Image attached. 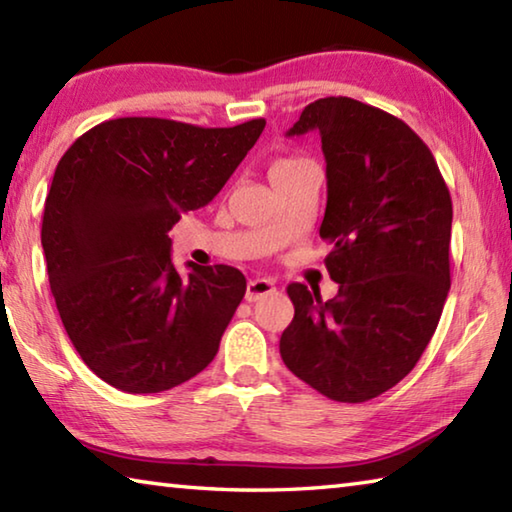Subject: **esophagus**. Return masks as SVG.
I'll return each mask as SVG.
<instances>
[{
  "label": "esophagus",
  "mask_w": 512,
  "mask_h": 512,
  "mask_svg": "<svg viewBox=\"0 0 512 512\" xmlns=\"http://www.w3.org/2000/svg\"><path fill=\"white\" fill-rule=\"evenodd\" d=\"M275 291V282L268 280V277H255L246 284V300L248 302H257L259 298L268 296V293Z\"/></svg>",
  "instance_id": "esophagus-1"
}]
</instances>
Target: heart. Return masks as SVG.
Instances as JSON below:
<instances>
[{"instance_id":"heart-1","label":"heart","mask_w":512,"mask_h":512,"mask_svg":"<svg viewBox=\"0 0 512 512\" xmlns=\"http://www.w3.org/2000/svg\"><path fill=\"white\" fill-rule=\"evenodd\" d=\"M309 160L305 158H277L271 162V167H268V178H271V183H275V180H280L284 176H289L291 171H296L298 167H302V164H307Z\"/></svg>"}]
</instances>
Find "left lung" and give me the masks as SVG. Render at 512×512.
Instances as JSON below:
<instances>
[{"instance_id":"obj_1","label":"left lung","mask_w":512,"mask_h":512,"mask_svg":"<svg viewBox=\"0 0 512 512\" xmlns=\"http://www.w3.org/2000/svg\"><path fill=\"white\" fill-rule=\"evenodd\" d=\"M318 133L327 162L320 237L339 293L289 284L280 354L336 402H368L422 357L449 293L452 198L429 146L402 119L348 97L318 99L287 137Z\"/></svg>"}]
</instances>
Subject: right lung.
Segmentation results:
<instances>
[{"label":"right lung","mask_w":512,"mask_h":512,"mask_svg":"<svg viewBox=\"0 0 512 512\" xmlns=\"http://www.w3.org/2000/svg\"><path fill=\"white\" fill-rule=\"evenodd\" d=\"M264 126L121 117L60 158L42 216L49 287L69 341L106 384L162 393L216 357L246 277L192 262L183 277L169 230L221 192Z\"/></svg>","instance_id":"obj_1"}]
</instances>
